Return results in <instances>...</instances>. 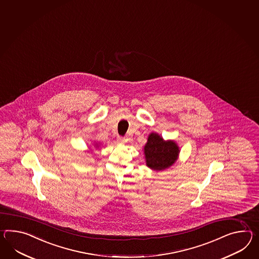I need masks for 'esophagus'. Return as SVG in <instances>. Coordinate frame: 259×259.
Wrapping results in <instances>:
<instances>
[{
    "mask_svg": "<svg viewBox=\"0 0 259 259\" xmlns=\"http://www.w3.org/2000/svg\"><path fill=\"white\" fill-rule=\"evenodd\" d=\"M118 142H120V144H125L127 142V139L122 137H118Z\"/></svg>",
    "mask_w": 259,
    "mask_h": 259,
    "instance_id": "obj_1",
    "label": "esophagus"
}]
</instances>
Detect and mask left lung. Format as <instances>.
<instances>
[{"label": "left lung", "mask_w": 259, "mask_h": 259, "mask_svg": "<svg viewBox=\"0 0 259 259\" xmlns=\"http://www.w3.org/2000/svg\"><path fill=\"white\" fill-rule=\"evenodd\" d=\"M146 164L152 170H164L176 162L180 150L173 140L164 141L156 133L150 134L144 147Z\"/></svg>", "instance_id": "left-lung-1"}]
</instances>
